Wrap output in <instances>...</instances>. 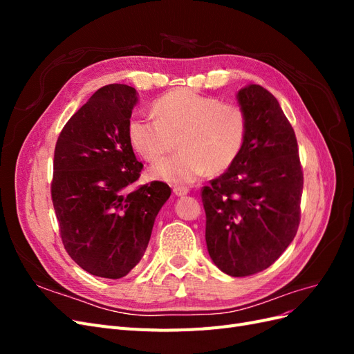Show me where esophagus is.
<instances>
[{"mask_svg":"<svg viewBox=\"0 0 354 354\" xmlns=\"http://www.w3.org/2000/svg\"><path fill=\"white\" fill-rule=\"evenodd\" d=\"M173 192H174V195H176V196H178V198H181V196H186V195L189 194V190H187L186 187H174V189H173Z\"/></svg>","mask_w":354,"mask_h":354,"instance_id":"34e87169","label":"esophagus"}]
</instances>
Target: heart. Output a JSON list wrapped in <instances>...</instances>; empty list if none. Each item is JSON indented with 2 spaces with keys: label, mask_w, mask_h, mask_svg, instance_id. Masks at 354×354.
Returning a JSON list of instances; mask_svg holds the SVG:
<instances>
[{
  "label": "heart",
  "mask_w": 354,
  "mask_h": 354,
  "mask_svg": "<svg viewBox=\"0 0 354 354\" xmlns=\"http://www.w3.org/2000/svg\"><path fill=\"white\" fill-rule=\"evenodd\" d=\"M156 120L133 116L128 121V140L149 162L181 151L151 169V177L169 185L186 186L203 174H218L238 159L248 118L239 104L221 103L195 90L169 91L153 103Z\"/></svg>",
  "instance_id": "obj_1"
}]
</instances>
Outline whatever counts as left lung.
Here are the masks:
<instances>
[{"mask_svg":"<svg viewBox=\"0 0 354 354\" xmlns=\"http://www.w3.org/2000/svg\"><path fill=\"white\" fill-rule=\"evenodd\" d=\"M248 118L242 151L202 190L205 241L212 263L233 277L270 267L299 224L303 171L295 133L269 91L257 84L236 93Z\"/></svg>","mask_w":354,"mask_h":354,"instance_id":"8db88e82","label":"left lung"}]
</instances>
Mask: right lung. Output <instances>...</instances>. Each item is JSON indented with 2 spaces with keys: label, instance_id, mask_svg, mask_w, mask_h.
I'll return each mask as SVG.
<instances>
[{
  "label": "right lung",
  "instance_id": "obj_1",
  "mask_svg": "<svg viewBox=\"0 0 354 354\" xmlns=\"http://www.w3.org/2000/svg\"><path fill=\"white\" fill-rule=\"evenodd\" d=\"M136 88L111 84L95 91L63 127L55 151L51 198L71 259L90 274L121 279L142 260L168 185L136 187L143 164L127 127Z\"/></svg>",
  "mask_w": 354,
  "mask_h": 354
}]
</instances>
